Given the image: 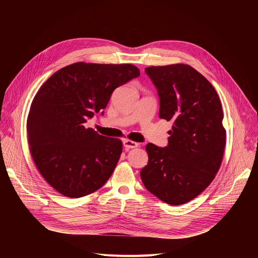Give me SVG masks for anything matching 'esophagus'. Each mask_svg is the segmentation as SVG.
<instances>
[{"label": "esophagus", "instance_id": "1", "mask_svg": "<svg viewBox=\"0 0 258 258\" xmlns=\"http://www.w3.org/2000/svg\"><path fill=\"white\" fill-rule=\"evenodd\" d=\"M138 145L139 144L137 142H135V141H132V140H128V139L123 140V146L125 148H136V147H138Z\"/></svg>", "mask_w": 258, "mask_h": 258}]
</instances>
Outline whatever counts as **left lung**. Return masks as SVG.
<instances>
[{"label":"left lung","mask_w":258,"mask_h":258,"mask_svg":"<svg viewBox=\"0 0 258 258\" xmlns=\"http://www.w3.org/2000/svg\"><path fill=\"white\" fill-rule=\"evenodd\" d=\"M160 97L159 116L172 121L168 145H146L141 169L148 191L169 205H182L209 186L226 146L222 102L213 86L184 63L145 68Z\"/></svg>","instance_id":"1"}]
</instances>
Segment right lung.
Masks as SVG:
<instances>
[{
	"instance_id": "right-lung-1",
	"label": "right lung",
	"mask_w": 258,
	"mask_h": 258,
	"mask_svg": "<svg viewBox=\"0 0 258 258\" xmlns=\"http://www.w3.org/2000/svg\"><path fill=\"white\" fill-rule=\"evenodd\" d=\"M139 75L131 63L80 61L61 68L40 87L27 118V137L39 173L56 191L86 197L110 179L122 142L84 123L104 110L116 88Z\"/></svg>"
}]
</instances>
